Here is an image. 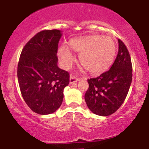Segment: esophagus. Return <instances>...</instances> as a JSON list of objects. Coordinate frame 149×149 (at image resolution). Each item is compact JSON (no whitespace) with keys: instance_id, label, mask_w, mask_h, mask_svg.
I'll list each match as a JSON object with an SVG mask.
<instances>
[{"instance_id":"esophagus-1","label":"esophagus","mask_w":149,"mask_h":149,"mask_svg":"<svg viewBox=\"0 0 149 149\" xmlns=\"http://www.w3.org/2000/svg\"><path fill=\"white\" fill-rule=\"evenodd\" d=\"M79 80V79L77 77H76V76H71L70 77V84H73V83L76 82V81H78Z\"/></svg>"}]
</instances>
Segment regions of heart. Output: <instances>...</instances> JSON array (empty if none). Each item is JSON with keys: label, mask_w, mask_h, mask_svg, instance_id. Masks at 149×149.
Wrapping results in <instances>:
<instances>
[{"label": "heart", "mask_w": 149, "mask_h": 149, "mask_svg": "<svg viewBox=\"0 0 149 149\" xmlns=\"http://www.w3.org/2000/svg\"><path fill=\"white\" fill-rule=\"evenodd\" d=\"M70 49L79 53L81 65L92 74L104 73L113 63L116 46L113 38L100 35L73 38L69 41ZM58 56L61 65L69 69L75 61L72 52L66 46L58 48Z\"/></svg>", "instance_id": "b5f03b06"}]
</instances>
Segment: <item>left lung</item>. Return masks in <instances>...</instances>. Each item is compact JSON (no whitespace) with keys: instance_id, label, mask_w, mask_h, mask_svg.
I'll use <instances>...</instances> for the list:
<instances>
[{"instance_id":"1","label":"left lung","mask_w":149,"mask_h":149,"mask_svg":"<svg viewBox=\"0 0 149 149\" xmlns=\"http://www.w3.org/2000/svg\"><path fill=\"white\" fill-rule=\"evenodd\" d=\"M119 50L109 70L88 79L84 95L88 108L93 113L106 116L115 113L124 102L132 81V65L126 46L118 39Z\"/></svg>"}]
</instances>
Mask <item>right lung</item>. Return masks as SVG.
<instances>
[{"label": "right lung", "instance_id": "right-lung-1", "mask_svg": "<svg viewBox=\"0 0 149 149\" xmlns=\"http://www.w3.org/2000/svg\"><path fill=\"white\" fill-rule=\"evenodd\" d=\"M61 35L58 29L39 32L20 56L17 74L21 93L29 108L38 114H50L59 108L70 82L69 73L57 65Z\"/></svg>", "mask_w": 149, "mask_h": 149}]
</instances>
